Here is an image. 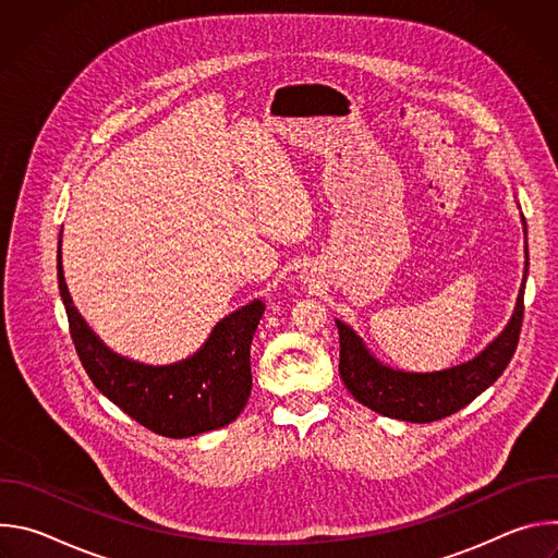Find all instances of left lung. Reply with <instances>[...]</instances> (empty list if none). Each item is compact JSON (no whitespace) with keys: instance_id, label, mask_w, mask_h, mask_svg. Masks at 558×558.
<instances>
[{"instance_id":"8db88e82","label":"left lung","mask_w":558,"mask_h":558,"mask_svg":"<svg viewBox=\"0 0 558 558\" xmlns=\"http://www.w3.org/2000/svg\"><path fill=\"white\" fill-rule=\"evenodd\" d=\"M527 260L525 274L530 265ZM523 291L525 276L514 313L499 338L474 360L435 373H407L384 366L368 353L362 338L349 325L336 320L340 333V377L360 404L384 417L413 424L444 420L493 386L510 364L523 323Z\"/></svg>"}]
</instances>
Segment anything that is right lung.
Masks as SVG:
<instances>
[{
  "instance_id": "right-lung-1",
  "label": "right lung",
  "mask_w": 558,
  "mask_h": 558,
  "mask_svg": "<svg viewBox=\"0 0 558 558\" xmlns=\"http://www.w3.org/2000/svg\"><path fill=\"white\" fill-rule=\"evenodd\" d=\"M57 278L78 360L93 384L134 422L156 435L183 439L222 428L241 415L252 392L250 351L265 313L263 300L222 317L192 357L147 366L112 353L93 333L72 304L61 258Z\"/></svg>"
}]
</instances>
